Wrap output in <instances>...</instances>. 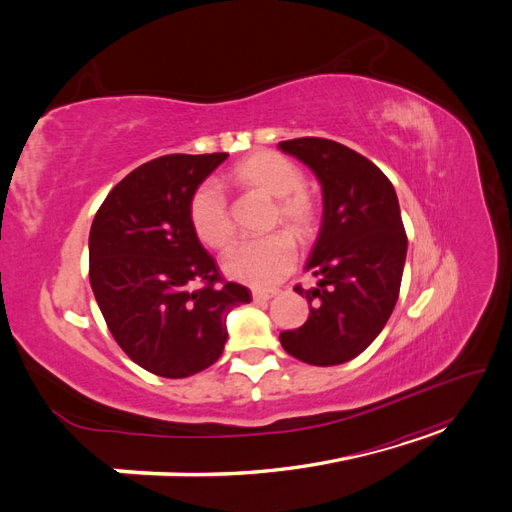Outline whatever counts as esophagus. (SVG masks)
Listing matches in <instances>:
<instances>
[{
	"label": "esophagus",
	"mask_w": 512,
	"mask_h": 512,
	"mask_svg": "<svg viewBox=\"0 0 512 512\" xmlns=\"http://www.w3.org/2000/svg\"><path fill=\"white\" fill-rule=\"evenodd\" d=\"M277 288H254L252 290V297H254V301H258V303H262V301H271L273 297H277Z\"/></svg>",
	"instance_id": "1"
}]
</instances>
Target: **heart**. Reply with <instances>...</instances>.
Instances as JSON below:
<instances>
[{"mask_svg":"<svg viewBox=\"0 0 512 512\" xmlns=\"http://www.w3.org/2000/svg\"><path fill=\"white\" fill-rule=\"evenodd\" d=\"M228 181L237 188L275 200L273 226H286L301 243L312 241L318 230V205L303 185L301 168L273 151H254L230 168ZM196 237L213 250H224L232 239V222L224 194L213 185H200L188 205ZM288 232L258 241L232 245L222 258L228 277L250 286H271L290 273L297 260V247Z\"/></svg>","mask_w":512,"mask_h":512,"instance_id":"1","label":"heart"}]
</instances>
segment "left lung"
<instances>
[{"label": "left lung", "instance_id": "left-lung-1", "mask_svg": "<svg viewBox=\"0 0 512 512\" xmlns=\"http://www.w3.org/2000/svg\"><path fill=\"white\" fill-rule=\"evenodd\" d=\"M301 160L322 185V226L305 269L318 277L303 290L309 318L280 333L288 354L309 365L359 356L384 329L399 297L408 237L393 183L350 147L327 138L277 145Z\"/></svg>", "mask_w": 512, "mask_h": 512}]
</instances>
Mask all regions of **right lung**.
I'll return each instance as SVG.
<instances>
[{
    "label": "right lung",
    "instance_id": "add662e5",
    "mask_svg": "<svg viewBox=\"0 0 512 512\" xmlns=\"http://www.w3.org/2000/svg\"><path fill=\"white\" fill-rule=\"evenodd\" d=\"M226 158L175 153L138 166L108 192L89 230V282L108 331L162 378L218 361L228 312L252 301L245 286L222 282L188 215L192 194Z\"/></svg>",
    "mask_w": 512,
    "mask_h": 512
}]
</instances>
